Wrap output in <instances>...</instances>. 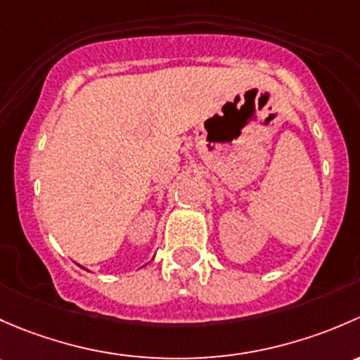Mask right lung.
I'll use <instances>...</instances> for the list:
<instances>
[{
    "instance_id": "right-lung-1",
    "label": "right lung",
    "mask_w": 360,
    "mask_h": 360,
    "mask_svg": "<svg viewBox=\"0 0 360 360\" xmlns=\"http://www.w3.org/2000/svg\"><path fill=\"white\" fill-rule=\"evenodd\" d=\"M83 269H84V266H83Z\"/></svg>"
}]
</instances>
